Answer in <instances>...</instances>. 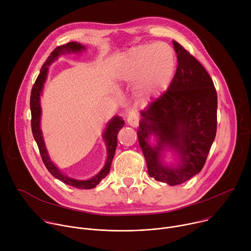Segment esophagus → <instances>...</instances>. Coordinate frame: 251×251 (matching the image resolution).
<instances>
[{
	"label": "esophagus",
	"instance_id": "34e87169",
	"mask_svg": "<svg viewBox=\"0 0 251 251\" xmlns=\"http://www.w3.org/2000/svg\"><path fill=\"white\" fill-rule=\"evenodd\" d=\"M139 121H140V117H139V114L132 110L129 112L128 116H127V122L129 125L133 126V127H137L138 124H139Z\"/></svg>",
	"mask_w": 251,
	"mask_h": 251
}]
</instances>
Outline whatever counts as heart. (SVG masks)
<instances>
[{
  "mask_svg": "<svg viewBox=\"0 0 251 251\" xmlns=\"http://www.w3.org/2000/svg\"><path fill=\"white\" fill-rule=\"evenodd\" d=\"M176 57L173 49L167 44L141 46L133 49L127 57L124 74L130 75H143L149 71L153 80L150 91L165 87L173 75Z\"/></svg>",
  "mask_w": 251,
  "mask_h": 251,
  "instance_id": "obj_1",
  "label": "heart"
}]
</instances>
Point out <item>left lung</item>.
<instances>
[{"label": "left lung", "mask_w": 251, "mask_h": 251, "mask_svg": "<svg viewBox=\"0 0 251 251\" xmlns=\"http://www.w3.org/2000/svg\"><path fill=\"white\" fill-rule=\"evenodd\" d=\"M177 66L168 89L141 112L137 131L148 173L156 181L176 186L199 174L217 134L218 94L205 68L183 46L173 41ZM155 134L157 144L148 139ZM166 147L180 154L173 169L159 160Z\"/></svg>", "instance_id": "obj_1"}]
</instances>
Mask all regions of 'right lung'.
Segmentation results:
<instances>
[{"label":"right lung","instance_id":"obj_1","mask_svg":"<svg viewBox=\"0 0 251 251\" xmlns=\"http://www.w3.org/2000/svg\"><path fill=\"white\" fill-rule=\"evenodd\" d=\"M82 50H84V47L81 46L80 44H78L76 42H70V43H67L66 45L59 46V47L55 48L51 51L50 56L47 58V60L43 64L38 78L35 79V82L33 83V86L31 88V92H30L29 105H30V112H31L30 122H31L32 135H33L35 142H37L42 160H43L45 166L47 167L48 171L54 177H56L57 180L63 182L64 184H66L68 186L75 187V188L80 189V190H88V189L95 188L101 182L102 178H104L107 175H108V173L110 171L111 163H112V160H113V157L115 154L116 146H117V134H118L119 130L123 127L124 121L119 116H116L108 123V126H107V128L104 132V135H103L105 142H106V145H107V151H108V156H107L106 164H105L104 168L99 172V174H97L95 176H93L92 178H90V180H87V181L75 180V178L68 177L59 172V170L52 164V162L50 161V159L48 155L45 143H44V139H43V135H42V131L40 128V118H41V112H42L41 105H40V96L42 93V89L44 87V82L47 78L49 65L54 59H56L60 53L70 52V51L78 52Z\"/></svg>","mask_w":251,"mask_h":251}]
</instances>
